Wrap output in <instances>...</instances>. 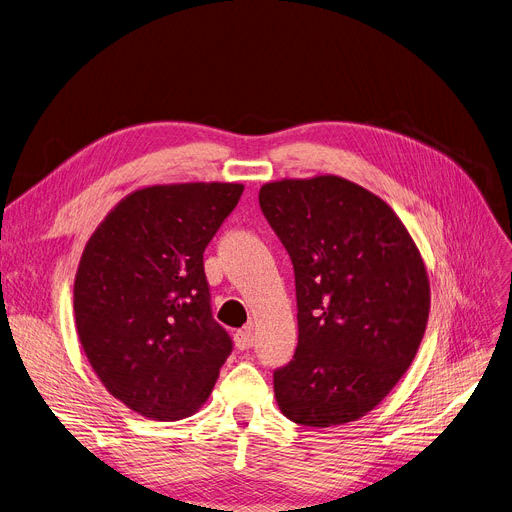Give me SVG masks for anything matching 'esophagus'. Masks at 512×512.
I'll list each match as a JSON object with an SVG mask.
<instances>
[{
	"label": "esophagus",
	"mask_w": 512,
	"mask_h": 512,
	"mask_svg": "<svg viewBox=\"0 0 512 512\" xmlns=\"http://www.w3.org/2000/svg\"><path fill=\"white\" fill-rule=\"evenodd\" d=\"M235 345H237V349H241V351L253 347V331H251V327H245V329H241V331L235 333Z\"/></svg>",
	"instance_id": "1"
}]
</instances>
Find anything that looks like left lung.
Segmentation results:
<instances>
[{"mask_svg": "<svg viewBox=\"0 0 512 512\" xmlns=\"http://www.w3.org/2000/svg\"><path fill=\"white\" fill-rule=\"evenodd\" d=\"M259 206L296 275L298 347L273 371L275 400L304 427L374 410L421 347L431 286L396 212L339 175L269 181Z\"/></svg>", "mask_w": 512, "mask_h": 512, "instance_id": "obj_1", "label": "left lung"}]
</instances>
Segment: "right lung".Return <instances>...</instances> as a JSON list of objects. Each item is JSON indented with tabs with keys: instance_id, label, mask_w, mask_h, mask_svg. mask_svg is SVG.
<instances>
[{
	"instance_id": "1",
	"label": "right lung",
	"mask_w": 512,
	"mask_h": 512,
	"mask_svg": "<svg viewBox=\"0 0 512 512\" xmlns=\"http://www.w3.org/2000/svg\"><path fill=\"white\" fill-rule=\"evenodd\" d=\"M243 183L149 185L94 230L73 286L75 327L104 388L153 421H179L208 400L232 351L212 318L204 249Z\"/></svg>"
}]
</instances>
